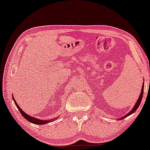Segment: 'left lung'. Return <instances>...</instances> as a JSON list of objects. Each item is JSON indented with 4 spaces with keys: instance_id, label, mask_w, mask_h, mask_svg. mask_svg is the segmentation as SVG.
<instances>
[{
    "instance_id": "obj_1",
    "label": "left lung",
    "mask_w": 150,
    "mask_h": 150,
    "mask_svg": "<svg viewBox=\"0 0 150 150\" xmlns=\"http://www.w3.org/2000/svg\"><path fill=\"white\" fill-rule=\"evenodd\" d=\"M143 92H144V83H143V84H142V89H141V93H140V95H139V98H138V99H137V102L135 103V104H134V107L132 108V110H131L130 111H129V112H128V113H127V114H126L125 115H124L123 117H120V118H118V119H117V120H122V119L125 118L126 117H127V116L130 115L131 114H132V113H133L134 112H135V111H136V110H137V108H138V107L139 106V104H140L141 101H142V96H143Z\"/></svg>"
}]
</instances>
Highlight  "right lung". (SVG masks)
Here are the masks:
<instances>
[{"label": "right lung", "instance_id": "1", "mask_svg": "<svg viewBox=\"0 0 150 150\" xmlns=\"http://www.w3.org/2000/svg\"><path fill=\"white\" fill-rule=\"evenodd\" d=\"M13 100H14L15 104H16L17 108H18V109L19 110V111L21 112V115H23L27 120L29 121V122H32V123L35 124V125H45V124H47V123H49V122H52V121L55 120V119H57V117H57L56 118L50 119V120H40V119H38V118H36V117H33V116H30L28 115V114L25 113V112L23 111V110H22L21 108H20L19 105H18V103H16V100H15V98H13Z\"/></svg>", "mask_w": 150, "mask_h": 150}]
</instances>
